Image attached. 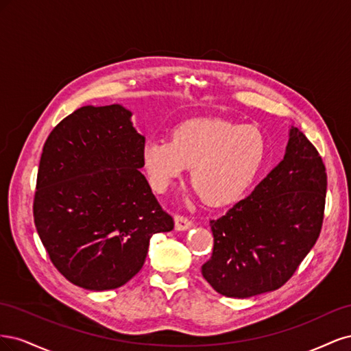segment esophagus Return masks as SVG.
Segmentation results:
<instances>
[{"label": "esophagus", "mask_w": 351, "mask_h": 351, "mask_svg": "<svg viewBox=\"0 0 351 351\" xmlns=\"http://www.w3.org/2000/svg\"><path fill=\"white\" fill-rule=\"evenodd\" d=\"M174 226H176V230L184 231V230H189L190 227H193V222L184 215H176L174 217Z\"/></svg>", "instance_id": "34e87169"}]
</instances>
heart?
I'll list each match as a JSON object with an SVG mask.
<instances>
[{
	"instance_id": "obj_1",
	"label": "heart",
	"mask_w": 351,
	"mask_h": 351,
	"mask_svg": "<svg viewBox=\"0 0 351 351\" xmlns=\"http://www.w3.org/2000/svg\"><path fill=\"white\" fill-rule=\"evenodd\" d=\"M265 155L267 137L256 127L193 119L176 125L169 141H146L141 156L155 193H165L192 168L190 182L205 204L226 206L244 196Z\"/></svg>"
}]
</instances>
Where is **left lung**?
<instances>
[{
    "instance_id": "obj_1",
    "label": "left lung",
    "mask_w": 351,
    "mask_h": 351,
    "mask_svg": "<svg viewBox=\"0 0 351 351\" xmlns=\"http://www.w3.org/2000/svg\"><path fill=\"white\" fill-rule=\"evenodd\" d=\"M326 171L309 139L290 129L282 161L253 192L210 219L214 249L202 275L222 295L247 299L289 281L319 237Z\"/></svg>"
}]
</instances>
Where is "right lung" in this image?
<instances>
[{"label": "right lung", "instance_id": "obj_1", "mask_svg": "<svg viewBox=\"0 0 351 351\" xmlns=\"http://www.w3.org/2000/svg\"><path fill=\"white\" fill-rule=\"evenodd\" d=\"M119 104L82 107L42 149L34 219L51 262L74 285L114 290L143 267L149 240L174 228L139 171L145 137Z\"/></svg>", "mask_w": 351, "mask_h": 351}]
</instances>
